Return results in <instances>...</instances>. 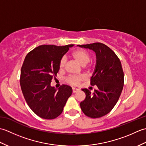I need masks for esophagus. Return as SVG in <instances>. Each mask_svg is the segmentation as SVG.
<instances>
[{
    "mask_svg": "<svg viewBox=\"0 0 146 146\" xmlns=\"http://www.w3.org/2000/svg\"><path fill=\"white\" fill-rule=\"evenodd\" d=\"M79 90V89L78 88H75V87H73V89H72V92H73V93H76V92H77Z\"/></svg>",
    "mask_w": 146,
    "mask_h": 146,
    "instance_id": "1",
    "label": "esophagus"
}]
</instances>
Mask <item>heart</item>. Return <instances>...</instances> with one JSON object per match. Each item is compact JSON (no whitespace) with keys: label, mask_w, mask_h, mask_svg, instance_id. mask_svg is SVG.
Listing matches in <instances>:
<instances>
[{"label":"heart","mask_w":146,"mask_h":146,"mask_svg":"<svg viewBox=\"0 0 146 146\" xmlns=\"http://www.w3.org/2000/svg\"><path fill=\"white\" fill-rule=\"evenodd\" d=\"M72 56L78 62V63L85 68V70L89 72L92 70V64L90 63V56L88 52L82 49H78L72 52ZM66 60V58L63 56L60 60L59 66L62 69L65 66ZM84 80V77L82 75H75L68 77L66 79V82L71 85H76L79 83Z\"/></svg>","instance_id":"obj_1"}]
</instances>
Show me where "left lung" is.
<instances>
[{
	"instance_id": "8db88e82",
	"label": "left lung",
	"mask_w": 146,
	"mask_h": 146,
	"mask_svg": "<svg viewBox=\"0 0 146 146\" xmlns=\"http://www.w3.org/2000/svg\"><path fill=\"white\" fill-rule=\"evenodd\" d=\"M94 51L97 64L90 80V84L97 89L92 94L86 88L82 89L86 98L80 103L81 109L90 118L102 117L113 109L122 93L124 75L119 58L115 53L101 42L78 45Z\"/></svg>"
}]
</instances>
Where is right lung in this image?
Wrapping results in <instances>:
<instances>
[{
  "mask_svg": "<svg viewBox=\"0 0 146 146\" xmlns=\"http://www.w3.org/2000/svg\"><path fill=\"white\" fill-rule=\"evenodd\" d=\"M73 46L41 45L24 59L20 77L22 92L31 109L42 119L58 117L72 94L70 86L62 85L57 90L51 82L60 69V59Z\"/></svg>",
  "mask_w": 146,
  "mask_h": 146,
  "instance_id": "1",
  "label": "right lung"
}]
</instances>
